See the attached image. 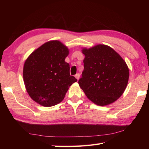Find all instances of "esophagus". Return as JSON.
Listing matches in <instances>:
<instances>
[{"label":"esophagus","instance_id":"34e87169","mask_svg":"<svg viewBox=\"0 0 149 149\" xmlns=\"http://www.w3.org/2000/svg\"><path fill=\"white\" fill-rule=\"evenodd\" d=\"M75 78H76V79H77V80H79V79L80 74H77L76 75H75Z\"/></svg>","mask_w":149,"mask_h":149}]
</instances>
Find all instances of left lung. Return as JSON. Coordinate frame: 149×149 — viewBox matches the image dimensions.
<instances>
[{"label": "left lung", "mask_w": 149, "mask_h": 149, "mask_svg": "<svg viewBox=\"0 0 149 149\" xmlns=\"http://www.w3.org/2000/svg\"><path fill=\"white\" fill-rule=\"evenodd\" d=\"M84 70L79 85L88 99L104 106L119 99L129 77L125 61L111 47L106 45L83 48Z\"/></svg>", "instance_id": "1"}]
</instances>
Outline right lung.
Listing matches in <instances>:
<instances>
[{
	"mask_svg": "<svg viewBox=\"0 0 149 149\" xmlns=\"http://www.w3.org/2000/svg\"><path fill=\"white\" fill-rule=\"evenodd\" d=\"M68 47L58 40L43 44L25 61L23 78L30 97L40 105L51 107L64 99L69 87L77 82L70 75V65L65 59Z\"/></svg>",
	"mask_w": 149,
	"mask_h": 149,
	"instance_id": "add662e5",
	"label": "right lung"
}]
</instances>
